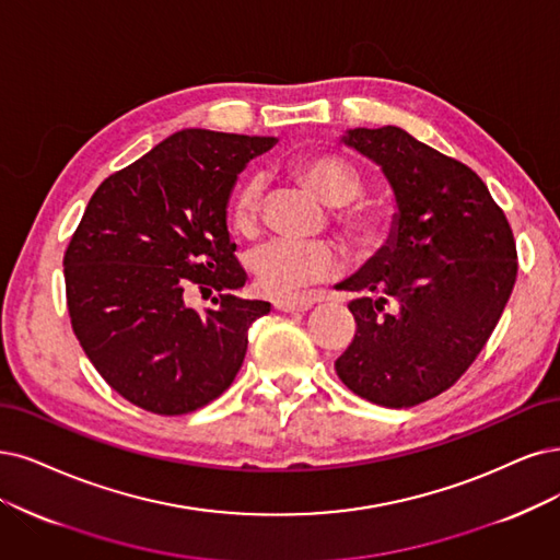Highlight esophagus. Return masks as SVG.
<instances>
[{
	"label": "esophagus",
	"mask_w": 560,
	"mask_h": 560,
	"mask_svg": "<svg viewBox=\"0 0 560 560\" xmlns=\"http://www.w3.org/2000/svg\"><path fill=\"white\" fill-rule=\"evenodd\" d=\"M316 304L314 298L308 295H300V298H285V300H277L275 302V308H279V312L283 314H295V312H308Z\"/></svg>",
	"instance_id": "1"
}]
</instances>
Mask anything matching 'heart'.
<instances>
[{
  "label": "heart",
  "instance_id": "1",
  "mask_svg": "<svg viewBox=\"0 0 560 560\" xmlns=\"http://www.w3.org/2000/svg\"><path fill=\"white\" fill-rule=\"evenodd\" d=\"M300 177L308 189H314L320 200L337 207L335 221L353 242H369L376 231V217L362 205H348L360 196L362 179L353 165L339 156L320 154L306 159ZM262 202V179L248 177L233 198L231 217L240 233L248 235L258 228ZM341 267V256L325 240H269L256 246L248 256L258 291L269 298L291 295L300 288L332 277Z\"/></svg>",
  "mask_w": 560,
  "mask_h": 560
}]
</instances>
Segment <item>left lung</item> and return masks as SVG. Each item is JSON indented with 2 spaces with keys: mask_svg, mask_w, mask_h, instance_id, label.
<instances>
[{
  "mask_svg": "<svg viewBox=\"0 0 560 560\" xmlns=\"http://www.w3.org/2000/svg\"><path fill=\"white\" fill-rule=\"evenodd\" d=\"M341 144L378 165L397 212L385 244L335 285L360 295L335 369L358 397L410 408L457 383L491 337L516 279L512 228L468 165L399 127L348 129Z\"/></svg>",
  "mask_w": 560,
  "mask_h": 560,
  "instance_id": "left-lung-1",
  "label": "left lung"
}]
</instances>
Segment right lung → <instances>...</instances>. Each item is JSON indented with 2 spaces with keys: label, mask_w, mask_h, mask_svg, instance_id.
<instances>
[{
  "label": "right lung",
  "mask_w": 560,
  "mask_h": 560,
  "mask_svg": "<svg viewBox=\"0 0 560 560\" xmlns=\"http://www.w3.org/2000/svg\"><path fill=\"white\" fill-rule=\"evenodd\" d=\"M272 136L182 129L103 179L65 254L73 332L115 392L156 416L221 397L269 302L233 291L246 275L228 235V200ZM217 290L205 315L188 304Z\"/></svg>",
  "instance_id": "add662e5"
}]
</instances>
